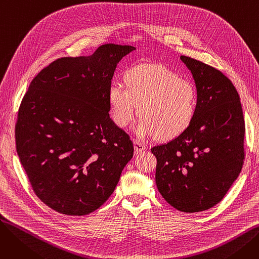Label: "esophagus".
I'll list each match as a JSON object with an SVG mask.
<instances>
[{
  "label": "esophagus",
  "instance_id": "34e87169",
  "mask_svg": "<svg viewBox=\"0 0 259 259\" xmlns=\"http://www.w3.org/2000/svg\"><path fill=\"white\" fill-rule=\"evenodd\" d=\"M133 146H134V152L135 153H141V152H143L145 149H146V146L144 145V144H142V143H140V142H138V141H134V143H133Z\"/></svg>",
  "mask_w": 259,
  "mask_h": 259
}]
</instances>
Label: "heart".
Returning a JSON list of instances; mask_svg holds the SVG:
<instances>
[{"instance_id": "obj_1", "label": "heart", "mask_w": 259, "mask_h": 259, "mask_svg": "<svg viewBox=\"0 0 259 259\" xmlns=\"http://www.w3.org/2000/svg\"><path fill=\"white\" fill-rule=\"evenodd\" d=\"M126 87L112 85L108 104L115 124L124 128L142 115L135 133L140 139L173 140L185 133L196 116L198 97L192 83L158 64L133 66L125 72Z\"/></svg>"}]
</instances>
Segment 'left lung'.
Segmentation results:
<instances>
[{
    "label": "left lung",
    "instance_id": "left-lung-1",
    "mask_svg": "<svg viewBox=\"0 0 259 259\" xmlns=\"http://www.w3.org/2000/svg\"><path fill=\"white\" fill-rule=\"evenodd\" d=\"M192 73L198 97L190 128L151 149L157 159L155 182L172 207L186 213L219 203L241 171L244 119L239 94L215 68L181 56Z\"/></svg>",
    "mask_w": 259,
    "mask_h": 259
}]
</instances>
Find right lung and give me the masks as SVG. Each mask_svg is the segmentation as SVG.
<instances>
[{
	"mask_svg": "<svg viewBox=\"0 0 259 259\" xmlns=\"http://www.w3.org/2000/svg\"><path fill=\"white\" fill-rule=\"evenodd\" d=\"M133 50L105 44L88 57L59 59L23 98L17 152L34 193L54 211L81 216L99 209L133 156L108 104L116 66Z\"/></svg>",
	"mask_w": 259,
	"mask_h": 259,
	"instance_id": "obj_1",
	"label": "right lung"
}]
</instances>
